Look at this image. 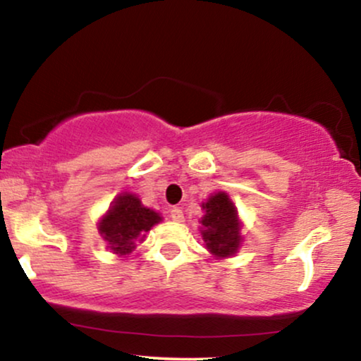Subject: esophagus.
Here are the masks:
<instances>
[{"label": "esophagus", "mask_w": 361, "mask_h": 361, "mask_svg": "<svg viewBox=\"0 0 361 361\" xmlns=\"http://www.w3.org/2000/svg\"><path fill=\"white\" fill-rule=\"evenodd\" d=\"M170 218H171L173 221H176V223H183V221H185L183 211H181V208H171V211H170Z\"/></svg>", "instance_id": "34e87169"}]
</instances>
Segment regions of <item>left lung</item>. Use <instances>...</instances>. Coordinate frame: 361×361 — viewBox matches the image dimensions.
Returning a JSON list of instances; mask_svg holds the SVG:
<instances>
[{
    "label": "left lung",
    "mask_w": 361,
    "mask_h": 361,
    "mask_svg": "<svg viewBox=\"0 0 361 361\" xmlns=\"http://www.w3.org/2000/svg\"><path fill=\"white\" fill-rule=\"evenodd\" d=\"M201 234L208 251L214 257H229L238 252L241 244V221L238 209L224 191L211 195L203 204Z\"/></svg>",
    "instance_id": "8db88e82"
}]
</instances>
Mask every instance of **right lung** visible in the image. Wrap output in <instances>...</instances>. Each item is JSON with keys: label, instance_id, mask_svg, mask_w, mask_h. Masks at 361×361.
I'll list each match as a JSON object with an SVG mask.
<instances>
[{"label": "right lung", "instance_id": "obj_1", "mask_svg": "<svg viewBox=\"0 0 361 361\" xmlns=\"http://www.w3.org/2000/svg\"><path fill=\"white\" fill-rule=\"evenodd\" d=\"M161 216L132 193H122L114 200L107 214L100 219L99 233L107 241L109 249L118 256H127L135 249V243L145 238Z\"/></svg>", "mask_w": 361, "mask_h": 361}]
</instances>
